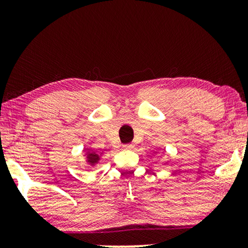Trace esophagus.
<instances>
[{
  "instance_id": "1",
  "label": "esophagus",
  "mask_w": 248,
  "mask_h": 248,
  "mask_svg": "<svg viewBox=\"0 0 248 248\" xmlns=\"http://www.w3.org/2000/svg\"><path fill=\"white\" fill-rule=\"evenodd\" d=\"M123 148L125 150H132V149L134 148V144L133 143H128V144H124Z\"/></svg>"
}]
</instances>
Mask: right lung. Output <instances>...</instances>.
Instances as JSON below:
<instances>
[{
    "label": "right lung",
    "instance_id": "obj_1",
    "mask_svg": "<svg viewBox=\"0 0 248 248\" xmlns=\"http://www.w3.org/2000/svg\"><path fill=\"white\" fill-rule=\"evenodd\" d=\"M101 155V154H100ZM100 155L98 154L97 151H90L88 150L87 151V162L91 166H96V164H98V161L100 160Z\"/></svg>",
    "mask_w": 248,
    "mask_h": 248
}]
</instances>
